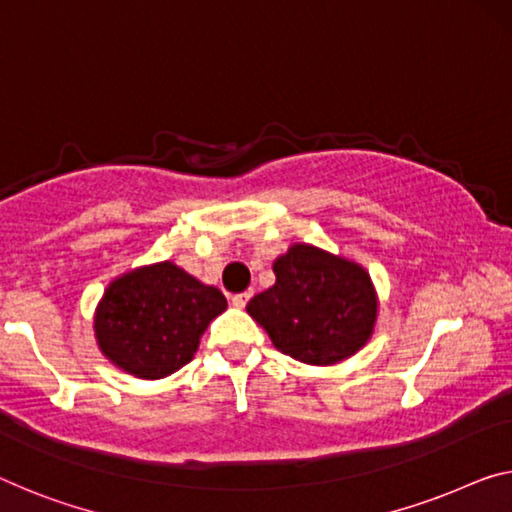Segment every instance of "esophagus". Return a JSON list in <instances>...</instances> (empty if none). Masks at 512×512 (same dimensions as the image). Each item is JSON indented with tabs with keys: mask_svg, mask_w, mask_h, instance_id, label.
Wrapping results in <instances>:
<instances>
[{
	"mask_svg": "<svg viewBox=\"0 0 512 512\" xmlns=\"http://www.w3.org/2000/svg\"><path fill=\"white\" fill-rule=\"evenodd\" d=\"M249 300H251V290H245V293L233 295V297H231V304L235 306V309H245Z\"/></svg>",
	"mask_w": 512,
	"mask_h": 512,
	"instance_id": "34e87169",
	"label": "esophagus"
}]
</instances>
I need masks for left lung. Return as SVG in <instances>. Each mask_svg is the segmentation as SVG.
Returning a JSON list of instances; mask_svg holds the SVG:
<instances>
[{
  "instance_id": "obj_1",
  "label": "left lung",
  "mask_w": 512,
  "mask_h": 512,
  "mask_svg": "<svg viewBox=\"0 0 512 512\" xmlns=\"http://www.w3.org/2000/svg\"><path fill=\"white\" fill-rule=\"evenodd\" d=\"M272 288L251 297L247 313L283 355L329 366L355 355L373 334L377 295L359 263L311 245L274 261Z\"/></svg>"
}]
</instances>
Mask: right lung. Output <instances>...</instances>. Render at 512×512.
Listing matches in <instances>:
<instances>
[{
    "instance_id": "right-lung-1",
    "label": "right lung",
    "mask_w": 512,
    "mask_h": 512,
    "mask_svg": "<svg viewBox=\"0 0 512 512\" xmlns=\"http://www.w3.org/2000/svg\"><path fill=\"white\" fill-rule=\"evenodd\" d=\"M226 297L171 261L144 265L109 283L96 309L98 348L121 371L160 380L190 364Z\"/></svg>"
}]
</instances>
